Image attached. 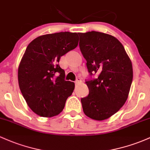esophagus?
I'll use <instances>...</instances> for the list:
<instances>
[{"mask_svg":"<svg viewBox=\"0 0 150 150\" xmlns=\"http://www.w3.org/2000/svg\"><path fill=\"white\" fill-rule=\"evenodd\" d=\"M80 83H81V79L78 78H77V80H75V84H77V85H78V84H80Z\"/></svg>","mask_w":150,"mask_h":150,"instance_id":"1","label":"esophagus"}]
</instances>
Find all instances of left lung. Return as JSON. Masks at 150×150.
<instances>
[{
  "mask_svg": "<svg viewBox=\"0 0 150 150\" xmlns=\"http://www.w3.org/2000/svg\"><path fill=\"white\" fill-rule=\"evenodd\" d=\"M78 34L88 72L98 74V78L85 82L89 95L81 99L83 112L95 120H105L127 100L133 78L131 60L114 36L96 31Z\"/></svg>",
  "mask_w": 150,
  "mask_h": 150,
  "instance_id": "1",
  "label": "left lung"
}]
</instances>
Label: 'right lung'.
Here are the masks:
<instances>
[{
    "label": "right lung",
    "mask_w": 150,
    "mask_h": 150,
    "mask_svg": "<svg viewBox=\"0 0 150 150\" xmlns=\"http://www.w3.org/2000/svg\"><path fill=\"white\" fill-rule=\"evenodd\" d=\"M78 45L76 33L60 32L36 38L20 62L18 78L21 93L33 112L40 117L60 114L75 83L65 80L60 57Z\"/></svg>",
    "instance_id": "add662e5"
}]
</instances>
